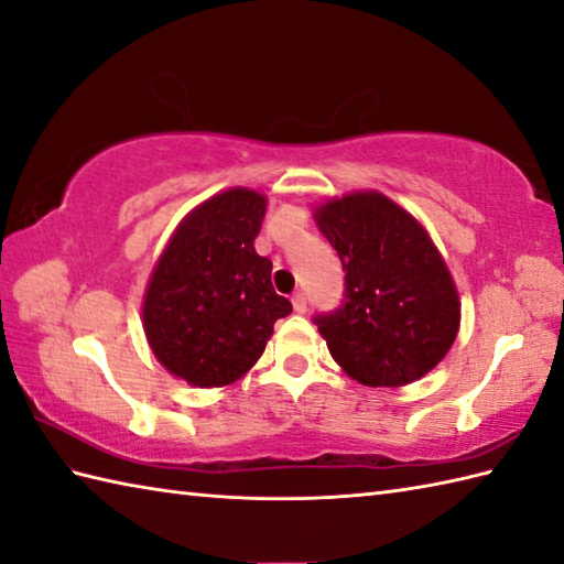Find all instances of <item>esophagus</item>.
I'll use <instances>...</instances> for the list:
<instances>
[{"label": "esophagus", "mask_w": 564, "mask_h": 564, "mask_svg": "<svg viewBox=\"0 0 564 564\" xmlns=\"http://www.w3.org/2000/svg\"><path fill=\"white\" fill-rule=\"evenodd\" d=\"M291 301H293V310H295V313L303 315L305 310H307V297H305V293H301V291L293 293Z\"/></svg>", "instance_id": "34e87169"}]
</instances>
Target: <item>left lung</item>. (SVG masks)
Instances as JSON below:
<instances>
[{
    "label": "left lung",
    "mask_w": 564,
    "mask_h": 564,
    "mask_svg": "<svg viewBox=\"0 0 564 564\" xmlns=\"http://www.w3.org/2000/svg\"><path fill=\"white\" fill-rule=\"evenodd\" d=\"M315 223L346 271L344 307L315 319L334 361L366 388L424 378L460 329L458 289L426 227L373 188L319 203Z\"/></svg>",
    "instance_id": "left-lung-1"
}]
</instances>
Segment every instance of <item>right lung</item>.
Masks as SVG:
<instances>
[{
    "label": "right lung",
    "mask_w": 564,
    "mask_h": 564,
    "mask_svg": "<svg viewBox=\"0 0 564 564\" xmlns=\"http://www.w3.org/2000/svg\"><path fill=\"white\" fill-rule=\"evenodd\" d=\"M267 196L235 186L186 213L150 273L142 329L154 358L194 388H225L247 376L293 313L259 257Z\"/></svg>",
    "instance_id": "right-lung-1"
}]
</instances>
